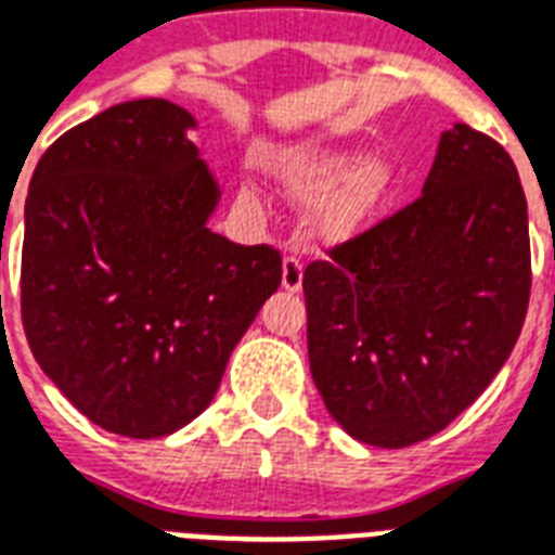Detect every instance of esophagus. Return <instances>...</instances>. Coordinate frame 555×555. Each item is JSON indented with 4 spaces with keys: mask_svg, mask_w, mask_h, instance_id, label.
I'll use <instances>...</instances> for the list:
<instances>
[{
    "mask_svg": "<svg viewBox=\"0 0 555 555\" xmlns=\"http://www.w3.org/2000/svg\"><path fill=\"white\" fill-rule=\"evenodd\" d=\"M281 283L286 292H300V283H304V263H300V257L295 255L283 257Z\"/></svg>",
    "mask_w": 555,
    "mask_h": 555,
    "instance_id": "1",
    "label": "esophagus"
}]
</instances>
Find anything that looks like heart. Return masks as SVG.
<instances>
[{"label":"heart","instance_id":"b5f03b06","mask_svg":"<svg viewBox=\"0 0 555 555\" xmlns=\"http://www.w3.org/2000/svg\"><path fill=\"white\" fill-rule=\"evenodd\" d=\"M283 189L312 208L314 234L326 243H347L363 234L401 192V166L392 157L358 149H295L278 163ZM255 203V192L243 189Z\"/></svg>","mask_w":555,"mask_h":555}]
</instances>
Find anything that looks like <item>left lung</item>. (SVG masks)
Returning a JSON list of instances; mask_svg holds the SVG:
<instances>
[{"mask_svg":"<svg viewBox=\"0 0 555 555\" xmlns=\"http://www.w3.org/2000/svg\"><path fill=\"white\" fill-rule=\"evenodd\" d=\"M309 370L354 441L418 444L476 401L530 300L518 171L464 122L438 140L421 197L304 272Z\"/></svg>","mask_w":555,"mask_h":555,"instance_id":"obj_1","label":"left lung"}]
</instances>
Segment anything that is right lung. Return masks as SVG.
I'll return each instance as SVG.
<instances>
[{"label":"right lung","mask_w":555,"mask_h":555,"mask_svg":"<svg viewBox=\"0 0 555 555\" xmlns=\"http://www.w3.org/2000/svg\"><path fill=\"white\" fill-rule=\"evenodd\" d=\"M168 100L111 105L30 177L22 323L53 387L96 427L163 438L206 410L281 286V255L208 229L220 183Z\"/></svg>","instance_id":"obj_1"}]
</instances>
